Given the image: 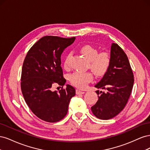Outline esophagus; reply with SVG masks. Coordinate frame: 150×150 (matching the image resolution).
<instances>
[{
	"instance_id": "obj_1",
	"label": "esophagus",
	"mask_w": 150,
	"mask_h": 150,
	"mask_svg": "<svg viewBox=\"0 0 150 150\" xmlns=\"http://www.w3.org/2000/svg\"><path fill=\"white\" fill-rule=\"evenodd\" d=\"M85 92L84 91H81L79 89H76V94H84Z\"/></svg>"
}]
</instances>
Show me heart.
<instances>
[{"instance_id": "b5f03b06", "label": "heart", "mask_w": 150, "mask_h": 150, "mask_svg": "<svg viewBox=\"0 0 150 150\" xmlns=\"http://www.w3.org/2000/svg\"><path fill=\"white\" fill-rule=\"evenodd\" d=\"M79 51L88 61L89 69L95 74L103 75L107 71L111 63L110 56L107 52L98 53V50L90 45L81 47ZM70 57L71 54H67L65 57L64 66L66 69L69 66ZM93 78V74L89 72H74L69 76L71 83L79 88H85Z\"/></svg>"}]
</instances>
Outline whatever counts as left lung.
I'll return each instance as SVG.
<instances>
[{
    "mask_svg": "<svg viewBox=\"0 0 150 150\" xmlns=\"http://www.w3.org/2000/svg\"><path fill=\"white\" fill-rule=\"evenodd\" d=\"M111 63L108 69L95 88L98 100L91 107L94 115L101 120H110L123 110L129 98L134 76L128 58L118 45L112 43Z\"/></svg>",
    "mask_w": 150,
    "mask_h": 150,
    "instance_id": "obj_1",
    "label": "left lung"
}]
</instances>
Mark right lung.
<instances>
[{
    "label": "right lung",
    "mask_w": 150,
    "mask_h": 150,
    "mask_svg": "<svg viewBox=\"0 0 150 150\" xmlns=\"http://www.w3.org/2000/svg\"><path fill=\"white\" fill-rule=\"evenodd\" d=\"M74 40V37L44 36L25 56L21 75L22 93L31 111L43 121L54 122L64 118L71 99L75 96L76 90L69 84L59 92L51 90L54 83L63 86L66 82L63 78L61 57Z\"/></svg>",
    "instance_id": "obj_1"
}]
</instances>
